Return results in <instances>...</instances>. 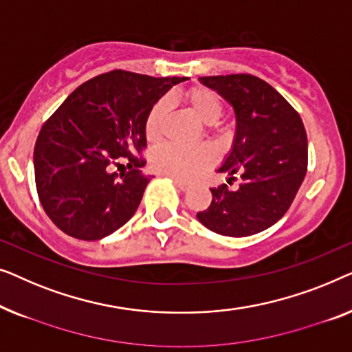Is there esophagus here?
I'll return each mask as SVG.
<instances>
[{
    "label": "esophagus",
    "mask_w": 352,
    "mask_h": 352,
    "mask_svg": "<svg viewBox=\"0 0 352 352\" xmlns=\"http://www.w3.org/2000/svg\"><path fill=\"white\" fill-rule=\"evenodd\" d=\"M174 183H175V185L178 186V188H180V190L182 191H186L188 190V188H190L191 185H190V183H188V182H185V180H180V178H174Z\"/></svg>",
    "instance_id": "34e87169"
}]
</instances>
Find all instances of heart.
Returning <instances> with one entry per match:
<instances>
[{
    "mask_svg": "<svg viewBox=\"0 0 352 352\" xmlns=\"http://www.w3.org/2000/svg\"><path fill=\"white\" fill-rule=\"evenodd\" d=\"M185 102L202 121L214 124L223 113L220 96L206 86H192L185 92ZM170 103L166 98L151 107L145 121L148 142L157 143L164 137V124L169 115ZM217 155L210 146H180L164 145L153 153V167L164 175L182 180H191L215 164Z\"/></svg>",
    "mask_w": 352,
    "mask_h": 352,
    "instance_id": "b5f03b06",
    "label": "heart"
}]
</instances>
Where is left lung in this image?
<instances>
[{
    "instance_id": "obj_1",
    "label": "left lung",
    "mask_w": 352,
    "mask_h": 352,
    "mask_svg": "<svg viewBox=\"0 0 352 352\" xmlns=\"http://www.w3.org/2000/svg\"><path fill=\"white\" fill-rule=\"evenodd\" d=\"M236 113V138L219 172L239 188H210L197 220L221 236L245 237L273 226L294 202L308 170V138L298 111L263 79L247 73L202 76Z\"/></svg>"
}]
</instances>
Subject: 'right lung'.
Returning a JSON list of instances; mask_svg holds the SVG:
<instances>
[{
    "label": "right lung",
    "mask_w": 352,
    "mask_h": 352,
    "mask_svg": "<svg viewBox=\"0 0 352 352\" xmlns=\"http://www.w3.org/2000/svg\"><path fill=\"white\" fill-rule=\"evenodd\" d=\"M185 78L126 70L94 76L47 118L34 143V182L52 223L81 241H97L127 223L150 177L145 121L151 107ZM127 159L129 170L111 172Z\"/></svg>",
    "instance_id": "add662e5"
}]
</instances>
